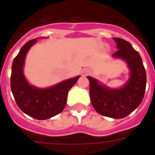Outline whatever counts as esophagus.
<instances>
[{
    "label": "esophagus",
    "instance_id": "1",
    "mask_svg": "<svg viewBox=\"0 0 155 155\" xmlns=\"http://www.w3.org/2000/svg\"><path fill=\"white\" fill-rule=\"evenodd\" d=\"M90 73H91V71L88 70V69H84V70L83 71V74H84V75H89Z\"/></svg>",
    "mask_w": 155,
    "mask_h": 155
}]
</instances>
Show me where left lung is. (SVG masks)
<instances>
[{
	"mask_svg": "<svg viewBox=\"0 0 155 155\" xmlns=\"http://www.w3.org/2000/svg\"><path fill=\"white\" fill-rule=\"evenodd\" d=\"M117 51L113 58H120L126 63L130 77L122 87L112 88L87 76L89 80L91 103L97 113L104 117L120 119L127 117L142 103L144 97L147 74L139 53L132 45L120 38H113Z\"/></svg>",
	"mask_w": 155,
	"mask_h": 155,
	"instance_id": "obj_1",
	"label": "left lung"
}]
</instances>
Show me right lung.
I'll return each instance as SVG.
<instances>
[{"label":"right lung","mask_w":155,"mask_h":155,"mask_svg":"<svg viewBox=\"0 0 155 155\" xmlns=\"http://www.w3.org/2000/svg\"><path fill=\"white\" fill-rule=\"evenodd\" d=\"M37 42V38H35L26 42L13 59L10 79L11 90L16 103L23 113L37 120H47L63 110L68 91L80 76L63 80L46 88L30 84L24 75L23 69L26 54Z\"/></svg>","instance_id":"right-lung-1"}]
</instances>
